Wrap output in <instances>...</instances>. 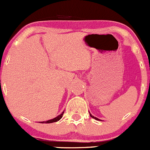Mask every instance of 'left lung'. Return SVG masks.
Listing matches in <instances>:
<instances>
[{
  "label": "left lung",
  "mask_w": 150,
  "mask_h": 150,
  "mask_svg": "<svg viewBox=\"0 0 150 150\" xmlns=\"http://www.w3.org/2000/svg\"><path fill=\"white\" fill-rule=\"evenodd\" d=\"M89 115H90V116L92 117V118H94V119H95V120H100V119H99V118H97V117H94V116H92V115L91 114V113H90V112H89Z\"/></svg>",
  "instance_id": "left-lung-1"
}]
</instances>
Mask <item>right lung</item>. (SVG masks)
Returning <instances> with one entry per match:
<instances>
[{"instance_id":"1","label":"right lung","mask_w":150,"mask_h":150,"mask_svg":"<svg viewBox=\"0 0 150 150\" xmlns=\"http://www.w3.org/2000/svg\"><path fill=\"white\" fill-rule=\"evenodd\" d=\"M63 113H64V111H63V112H62L61 114L58 115L57 117H56V118H53V119L48 120H46V121H42V122H40V123H53V122H57L60 119H61L62 117H63Z\"/></svg>"}]
</instances>
